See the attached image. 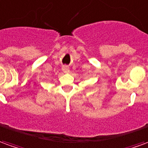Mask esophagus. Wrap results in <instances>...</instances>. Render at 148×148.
Here are the masks:
<instances>
[{
    "label": "esophagus",
    "instance_id": "obj_1",
    "mask_svg": "<svg viewBox=\"0 0 148 148\" xmlns=\"http://www.w3.org/2000/svg\"><path fill=\"white\" fill-rule=\"evenodd\" d=\"M62 70H63V72H64V73H68V72H69V68H68V67H65V66L63 67Z\"/></svg>",
    "mask_w": 148,
    "mask_h": 148
}]
</instances>
